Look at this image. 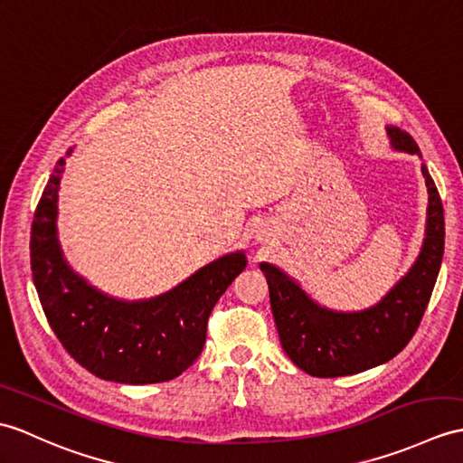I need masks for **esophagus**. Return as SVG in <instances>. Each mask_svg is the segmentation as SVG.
Returning a JSON list of instances; mask_svg holds the SVG:
<instances>
[{"mask_svg":"<svg viewBox=\"0 0 463 463\" xmlns=\"http://www.w3.org/2000/svg\"><path fill=\"white\" fill-rule=\"evenodd\" d=\"M258 239H260V241L264 239V231H258Z\"/></svg>","mask_w":463,"mask_h":463,"instance_id":"esophagus-1","label":"esophagus"}]
</instances>
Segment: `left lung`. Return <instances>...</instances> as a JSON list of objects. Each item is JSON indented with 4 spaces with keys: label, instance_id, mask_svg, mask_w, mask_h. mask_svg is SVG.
Returning <instances> with one entry per match:
<instances>
[{
    "label": "left lung",
    "instance_id": "1",
    "mask_svg": "<svg viewBox=\"0 0 463 463\" xmlns=\"http://www.w3.org/2000/svg\"><path fill=\"white\" fill-rule=\"evenodd\" d=\"M394 152L420 156L414 139L386 126ZM424 241L414 264L381 302L359 311H337L316 302L296 278L270 262H260L270 289L278 335L296 367L311 377H347L379 367L396 357L412 339L432 296L444 256V209L428 167Z\"/></svg>",
    "mask_w": 463,
    "mask_h": 463
}]
</instances>
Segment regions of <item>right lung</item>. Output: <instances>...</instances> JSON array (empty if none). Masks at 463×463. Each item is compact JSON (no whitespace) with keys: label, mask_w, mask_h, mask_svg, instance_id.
<instances>
[{"label":"right lung","mask_w":463,"mask_h":463,"mask_svg":"<svg viewBox=\"0 0 463 463\" xmlns=\"http://www.w3.org/2000/svg\"><path fill=\"white\" fill-rule=\"evenodd\" d=\"M71 154V152H69ZM59 159L31 227V270L51 329L86 371L104 381L152 384L179 377L201 354L214 304L246 268L244 250L205 264L169 292L120 299L74 272L59 242Z\"/></svg>","instance_id":"obj_1"}]
</instances>
